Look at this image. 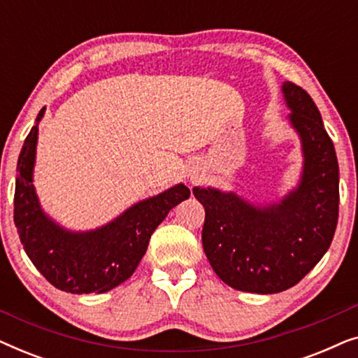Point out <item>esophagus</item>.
I'll list each match as a JSON object with an SVG mask.
<instances>
[{"label": "esophagus", "instance_id": "34e87169", "mask_svg": "<svg viewBox=\"0 0 358 358\" xmlns=\"http://www.w3.org/2000/svg\"><path fill=\"white\" fill-rule=\"evenodd\" d=\"M192 179H194V178H192Z\"/></svg>", "mask_w": 358, "mask_h": 358}]
</instances>
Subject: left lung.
<instances>
[{
  "mask_svg": "<svg viewBox=\"0 0 358 358\" xmlns=\"http://www.w3.org/2000/svg\"><path fill=\"white\" fill-rule=\"evenodd\" d=\"M282 92L301 141L300 184L268 205L194 187L205 208L202 244L210 266L227 285L261 295L296 285L329 249L339 217V164L320 110L290 81Z\"/></svg>",
  "mask_w": 358,
  "mask_h": 358,
  "instance_id": "left-lung-1",
  "label": "left lung"
}]
</instances>
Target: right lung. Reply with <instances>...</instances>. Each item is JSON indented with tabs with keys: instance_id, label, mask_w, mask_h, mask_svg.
<instances>
[{
	"instance_id": "add662e5",
	"label": "right lung",
	"mask_w": 358,
	"mask_h": 358,
	"mask_svg": "<svg viewBox=\"0 0 358 358\" xmlns=\"http://www.w3.org/2000/svg\"><path fill=\"white\" fill-rule=\"evenodd\" d=\"M43 112L45 107L38 112L17 159L14 223L19 239L37 271L58 290L78 295L109 292L131 277L148 249L151 234L171 208L190 197V190L184 184L174 185L91 231L60 227L42 210L32 184Z\"/></svg>"
}]
</instances>
